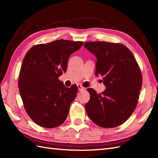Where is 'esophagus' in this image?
<instances>
[{"label": "esophagus", "mask_w": 158, "mask_h": 158, "mask_svg": "<svg viewBox=\"0 0 158 158\" xmlns=\"http://www.w3.org/2000/svg\"><path fill=\"white\" fill-rule=\"evenodd\" d=\"M77 87H78L79 91H81V90H84V89H85V88H83V87L82 85H80V84L77 85Z\"/></svg>", "instance_id": "34e87169"}]
</instances>
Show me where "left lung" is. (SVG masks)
Instances as JSON below:
<instances>
[{
    "label": "left lung",
    "mask_w": 158,
    "mask_h": 158,
    "mask_svg": "<svg viewBox=\"0 0 158 158\" xmlns=\"http://www.w3.org/2000/svg\"><path fill=\"white\" fill-rule=\"evenodd\" d=\"M83 46L96 56L95 75L102 77L106 87L101 94L87 89L90 94L85 105L87 114L100 127L119 126L132 115L138 102L143 82L138 63L130 50L120 43L86 42Z\"/></svg>",
    "instance_id": "left-lung-1"
}]
</instances>
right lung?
<instances>
[{
  "mask_svg": "<svg viewBox=\"0 0 158 158\" xmlns=\"http://www.w3.org/2000/svg\"><path fill=\"white\" fill-rule=\"evenodd\" d=\"M83 43L60 39L36 45L26 53L18 87L26 112L37 125L52 128L66 120L78 88H66L58 77L66 71L70 56Z\"/></svg>",
  "mask_w": 158,
  "mask_h": 158,
  "instance_id": "obj_1",
  "label": "right lung"
}]
</instances>
